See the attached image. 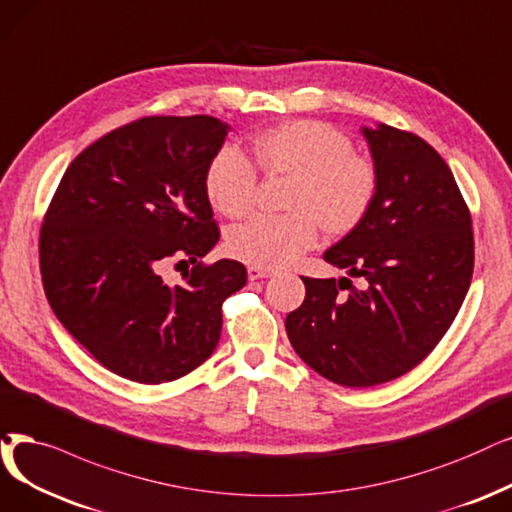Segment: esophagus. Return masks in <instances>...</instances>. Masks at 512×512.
Here are the masks:
<instances>
[{
    "mask_svg": "<svg viewBox=\"0 0 512 512\" xmlns=\"http://www.w3.org/2000/svg\"><path fill=\"white\" fill-rule=\"evenodd\" d=\"M273 275V271L271 269H264V267H248V277H250V281H256V279H264V277H271Z\"/></svg>",
    "mask_w": 512,
    "mask_h": 512,
    "instance_id": "34e87169",
    "label": "esophagus"
}]
</instances>
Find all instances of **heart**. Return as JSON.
I'll list each match as a JSON object with an SVG mask.
<instances>
[{"label": "heart", "mask_w": 512, "mask_h": 512, "mask_svg": "<svg viewBox=\"0 0 512 512\" xmlns=\"http://www.w3.org/2000/svg\"><path fill=\"white\" fill-rule=\"evenodd\" d=\"M254 157L267 174L292 176L288 214H258L227 237L229 252L254 267L294 262L319 241L321 224L346 233L370 212L378 193L374 163L353 153L351 138L321 121H288L254 138ZM258 172L237 147H222L206 170V193L222 216L239 218L254 208Z\"/></svg>", "instance_id": "b5f03b06"}]
</instances>
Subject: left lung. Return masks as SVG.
Wrapping results in <instances>:
<instances>
[{
    "label": "left lung",
    "mask_w": 512,
    "mask_h": 512,
    "mask_svg": "<svg viewBox=\"0 0 512 512\" xmlns=\"http://www.w3.org/2000/svg\"><path fill=\"white\" fill-rule=\"evenodd\" d=\"M363 136L378 170L376 199L323 254L363 285L302 277L304 302L285 317L306 365L357 388L395 380L428 357L460 311L475 262L470 212L443 157L384 124Z\"/></svg>",
    "instance_id": "8db88e82"
}]
</instances>
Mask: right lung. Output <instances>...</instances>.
Masks as SVG:
<instances>
[{
	"label": "right lung",
	"instance_id": "1",
	"mask_svg": "<svg viewBox=\"0 0 512 512\" xmlns=\"http://www.w3.org/2000/svg\"><path fill=\"white\" fill-rule=\"evenodd\" d=\"M227 134L210 115L136 119L81 151L50 201L39 233L48 302L121 378L193 372L220 340L222 302L248 281L237 260L201 262L220 239L206 170ZM170 261L194 264L185 284L160 277Z\"/></svg>",
	"mask_w": 512,
	"mask_h": 512
}]
</instances>
